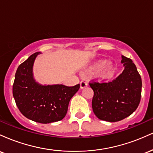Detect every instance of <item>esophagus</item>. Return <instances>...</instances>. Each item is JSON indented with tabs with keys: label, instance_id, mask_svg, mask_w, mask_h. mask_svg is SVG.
Instances as JSON below:
<instances>
[{
	"label": "esophagus",
	"instance_id": "34e87169",
	"mask_svg": "<svg viewBox=\"0 0 153 153\" xmlns=\"http://www.w3.org/2000/svg\"><path fill=\"white\" fill-rule=\"evenodd\" d=\"M88 85V82L86 81H85V80H82L81 82H80V88L82 89L84 88H85Z\"/></svg>",
	"mask_w": 153,
	"mask_h": 153
}]
</instances>
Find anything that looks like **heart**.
I'll return each mask as SVG.
<instances>
[{"label": "heart", "mask_w": 153, "mask_h": 153, "mask_svg": "<svg viewBox=\"0 0 153 153\" xmlns=\"http://www.w3.org/2000/svg\"><path fill=\"white\" fill-rule=\"evenodd\" d=\"M106 63L107 60H106V59H101V60L98 61L97 62L95 63L94 65H93L92 66H91L90 68L88 69V71H86V75H93L94 74H96V73H97L98 72L101 70V68L105 64H106ZM115 71L116 66L112 64V63H108V64L106 65L101 69V76L103 78H109L113 76V75L115 73Z\"/></svg>", "instance_id": "obj_1"}]
</instances>
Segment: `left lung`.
<instances>
[{
  "mask_svg": "<svg viewBox=\"0 0 153 153\" xmlns=\"http://www.w3.org/2000/svg\"><path fill=\"white\" fill-rule=\"evenodd\" d=\"M122 73L111 82H91L92 108L99 119L116 122L130 116L141 99L142 79L131 59L122 56Z\"/></svg>",
  "mask_w": 153,
  "mask_h": 153,
  "instance_id": "left-lung-1",
  "label": "left lung"
}]
</instances>
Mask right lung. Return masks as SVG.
Masks as SVG:
<instances>
[{"mask_svg":"<svg viewBox=\"0 0 153 153\" xmlns=\"http://www.w3.org/2000/svg\"><path fill=\"white\" fill-rule=\"evenodd\" d=\"M39 52L31 54L19 66L13 85V96L21 113L26 118L42 124L58 122L65 117L71 98L80 84L42 85L35 81L33 65Z\"/></svg>","mask_w":153,"mask_h":153,"instance_id":"add662e5","label":"right lung"}]
</instances>
